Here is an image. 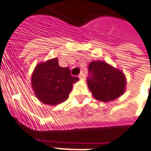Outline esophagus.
Returning <instances> with one entry per match:
<instances>
[{
    "mask_svg": "<svg viewBox=\"0 0 151 151\" xmlns=\"http://www.w3.org/2000/svg\"><path fill=\"white\" fill-rule=\"evenodd\" d=\"M78 78H79L80 79H85V74H84L83 73H81L80 74L78 75Z\"/></svg>",
    "mask_w": 151,
    "mask_h": 151,
    "instance_id": "1",
    "label": "esophagus"
}]
</instances>
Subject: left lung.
Masks as SVG:
<instances>
[{
  "mask_svg": "<svg viewBox=\"0 0 151 151\" xmlns=\"http://www.w3.org/2000/svg\"><path fill=\"white\" fill-rule=\"evenodd\" d=\"M87 83L96 99L108 102L124 93L126 79L121 71L107 63L97 61L90 63L88 66Z\"/></svg>",
  "mask_w": 151,
  "mask_h": 151,
  "instance_id": "1",
  "label": "left lung"
}]
</instances>
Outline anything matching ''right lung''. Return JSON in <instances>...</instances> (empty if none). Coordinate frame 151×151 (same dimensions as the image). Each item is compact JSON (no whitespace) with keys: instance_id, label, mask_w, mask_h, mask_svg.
Returning a JSON list of instances; mask_svg holds the SVG:
<instances>
[{"instance_id":"add662e5","label":"right lung","mask_w":151,"mask_h":151,"mask_svg":"<svg viewBox=\"0 0 151 151\" xmlns=\"http://www.w3.org/2000/svg\"><path fill=\"white\" fill-rule=\"evenodd\" d=\"M78 80L71 75L68 68H62L58 58L39 63L32 76V86L37 98L43 104L56 105L66 101L73 88V83Z\"/></svg>"}]
</instances>
